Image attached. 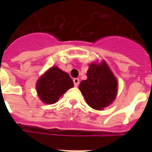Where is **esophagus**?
Instances as JSON below:
<instances>
[{
    "label": "esophagus",
    "mask_w": 152,
    "mask_h": 152,
    "mask_svg": "<svg viewBox=\"0 0 152 152\" xmlns=\"http://www.w3.org/2000/svg\"><path fill=\"white\" fill-rule=\"evenodd\" d=\"M73 83H74V86L77 87V86H79V83H80V80L78 78H74L73 79Z\"/></svg>",
    "instance_id": "34e87169"
}]
</instances>
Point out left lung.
Returning a JSON list of instances; mask_svg holds the SVG:
<instances>
[{
  "instance_id": "1",
  "label": "left lung",
  "mask_w": 152,
  "mask_h": 152,
  "mask_svg": "<svg viewBox=\"0 0 152 152\" xmlns=\"http://www.w3.org/2000/svg\"><path fill=\"white\" fill-rule=\"evenodd\" d=\"M117 87L115 77L103 61L101 64H90L87 80L80 82L79 89L89 107L102 110L114 101Z\"/></svg>"
}]
</instances>
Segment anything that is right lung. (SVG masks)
<instances>
[{
    "instance_id": "1",
    "label": "right lung",
    "mask_w": 152,
    "mask_h": 152,
    "mask_svg": "<svg viewBox=\"0 0 152 152\" xmlns=\"http://www.w3.org/2000/svg\"><path fill=\"white\" fill-rule=\"evenodd\" d=\"M73 86L72 80L67 73L57 66H53L38 80L37 90L42 102L53 104Z\"/></svg>"
}]
</instances>
